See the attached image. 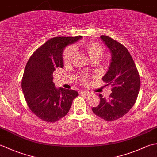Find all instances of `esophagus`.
Wrapping results in <instances>:
<instances>
[{
	"instance_id": "1",
	"label": "esophagus",
	"mask_w": 157,
	"mask_h": 157,
	"mask_svg": "<svg viewBox=\"0 0 157 157\" xmlns=\"http://www.w3.org/2000/svg\"><path fill=\"white\" fill-rule=\"evenodd\" d=\"M80 94L86 95V96H88V95H89V94H90V93H89V92H86V91H81Z\"/></svg>"
}]
</instances>
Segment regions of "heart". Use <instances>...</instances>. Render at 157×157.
<instances>
[{
    "mask_svg": "<svg viewBox=\"0 0 157 157\" xmlns=\"http://www.w3.org/2000/svg\"><path fill=\"white\" fill-rule=\"evenodd\" d=\"M82 48L84 51L86 52L89 57L92 60H99L103 56L104 54L103 48L99 43L94 41H88L85 42L82 44ZM74 54V49L72 47H68L65 49L63 52V61L64 63L66 64H69L71 62L72 58ZM82 81L86 82L87 80V76L84 75L82 77Z\"/></svg>",
    "mask_w": 157,
    "mask_h": 157,
    "instance_id": "1",
    "label": "heart"
}]
</instances>
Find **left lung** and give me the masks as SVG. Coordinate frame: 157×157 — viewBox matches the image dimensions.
I'll list each match as a JSON object with an SVG mask.
<instances>
[{
	"label": "left lung",
	"instance_id": "left-lung-1",
	"mask_svg": "<svg viewBox=\"0 0 157 157\" xmlns=\"http://www.w3.org/2000/svg\"><path fill=\"white\" fill-rule=\"evenodd\" d=\"M111 53L108 71L102 79L112 86L109 98L99 94L100 103L92 110L94 114L106 121L122 117L136 103L140 88V75L133 58L121 43L108 36L101 35Z\"/></svg>",
	"mask_w": 157,
	"mask_h": 157
}]
</instances>
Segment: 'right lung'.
Masks as SVG:
<instances>
[{"label": "right lung", "mask_w": 157, "mask_h": 157, "mask_svg": "<svg viewBox=\"0 0 157 157\" xmlns=\"http://www.w3.org/2000/svg\"><path fill=\"white\" fill-rule=\"evenodd\" d=\"M82 37L56 36L46 41L30 57L21 79V88L28 106L42 121L55 122L68 113L75 90L56 88L53 73L63 68V52L68 45Z\"/></svg>", "instance_id": "add662e5"}]
</instances>
